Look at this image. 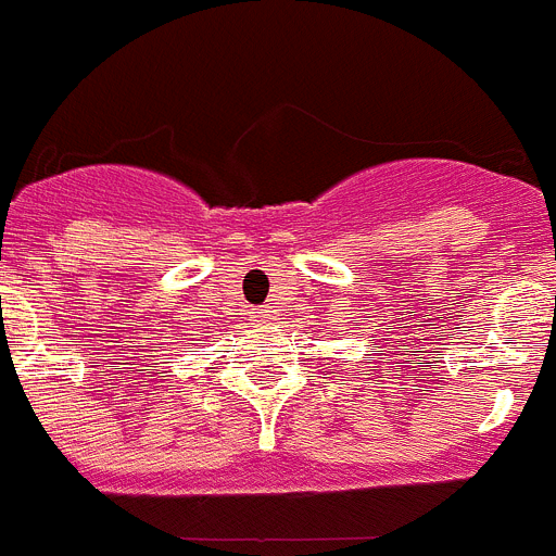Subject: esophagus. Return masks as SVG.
<instances>
[{"mask_svg": "<svg viewBox=\"0 0 556 556\" xmlns=\"http://www.w3.org/2000/svg\"><path fill=\"white\" fill-rule=\"evenodd\" d=\"M250 320H253L255 326H269V323H273V312H269V306H258L250 312Z\"/></svg>", "mask_w": 556, "mask_h": 556, "instance_id": "1", "label": "esophagus"}]
</instances>
